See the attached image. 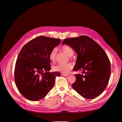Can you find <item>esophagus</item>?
Wrapping results in <instances>:
<instances>
[{
	"label": "esophagus",
	"instance_id": "1",
	"mask_svg": "<svg viewBox=\"0 0 122 122\" xmlns=\"http://www.w3.org/2000/svg\"><path fill=\"white\" fill-rule=\"evenodd\" d=\"M62 75L64 76H68L69 75L67 74H66V73H62Z\"/></svg>",
	"mask_w": 122,
	"mask_h": 122
}]
</instances>
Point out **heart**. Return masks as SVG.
Instances as JSON below:
<instances>
[{"mask_svg":"<svg viewBox=\"0 0 122 122\" xmlns=\"http://www.w3.org/2000/svg\"><path fill=\"white\" fill-rule=\"evenodd\" d=\"M61 50L65 52L69 56H71L74 53L73 50L71 47L68 45H63L61 47ZM57 53V49L56 48H53L49 54V60L51 61L54 62L56 60ZM73 67L71 64H58L53 67V70L54 71L62 72V73H67L70 70H71Z\"/></svg>","mask_w":122,"mask_h":122,"instance_id":"1","label":"heart"}]
</instances>
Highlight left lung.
<instances>
[{"mask_svg": "<svg viewBox=\"0 0 122 122\" xmlns=\"http://www.w3.org/2000/svg\"><path fill=\"white\" fill-rule=\"evenodd\" d=\"M64 44L78 54L73 71L82 73L75 75L72 87L84 98L98 97L104 91L111 74L110 61L104 50L86 36L66 39L62 43Z\"/></svg>", "mask_w": 122, "mask_h": 122, "instance_id": "8db88e82", "label": "left lung"}]
</instances>
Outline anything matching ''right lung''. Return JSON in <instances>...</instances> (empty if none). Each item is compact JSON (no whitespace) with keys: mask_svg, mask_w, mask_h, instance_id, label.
Segmentation results:
<instances>
[{"mask_svg":"<svg viewBox=\"0 0 122 122\" xmlns=\"http://www.w3.org/2000/svg\"><path fill=\"white\" fill-rule=\"evenodd\" d=\"M61 40L40 36L22 47L15 67V81L18 90L26 99L36 101L43 99L53 88L57 72L51 70L49 54Z\"/></svg>","mask_w":122,"mask_h":122,"instance_id":"add662e5","label":"right lung"}]
</instances>
